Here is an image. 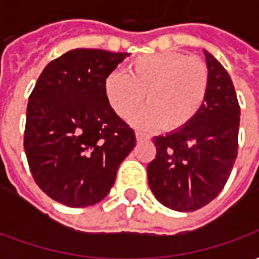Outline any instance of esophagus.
Masks as SVG:
<instances>
[{
	"instance_id": "obj_1",
	"label": "esophagus",
	"mask_w": 259,
	"mask_h": 259,
	"mask_svg": "<svg viewBox=\"0 0 259 259\" xmlns=\"http://www.w3.org/2000/svg\"><path fill=\"white\" fill-rule=\"evenodd\" d=\"M136 139H137V141H146L150 139V136L143 133V132H136Z\"/></svg>"
}]
</instances>
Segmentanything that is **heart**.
I'll return each instance as SVG.
<instances>
[{"label": "heart", "instance_id": "b5f03b06", "mask_svg": "<svg viewBox=\"0 0 259 259\" xmlns=\"http://www.w3.org/2000/svg\"><path fill=\"white\" fill-rule=\"evenodd\" d=\"M209 72L204 61L179 53L146 54L135 58L126 73L105 77L108 104L120 118L148 104L130 120L141 129L180 130L197 116L205 102Z\"/></svg>", "mask_w": 259, "mask_h": 259}]
</instances>
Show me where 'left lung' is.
Masks as SVG:
<instances>
[{
    "instance_id": "left-lung-1",
    "label": "left lung",
    "mask_w": 259,
    "mask_h": 259,
    "mask_svg": "<svg viewBox=\"0 0 259 259\" xmlns=\"http://www.w3.org/2000/svg\"><path fill=\"white\" fill-rule=\"evenodd\" d=\"M209 85L190 123L154 137L157 155L147 166L148 186L162 205L193 212L211 202L226 185L239 147L240 105L230 76L204 50Z\"/></svg>"
}]
</instances>
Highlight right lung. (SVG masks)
Segmentation results:
<instances>
[{"label":"right lung","mask_w":259,"mask_h":259,"mask_svg":"<svg viewBox=\"0 0 259 259\" xmlns=\"http://www.w3.org/2000/svg\"><path fill=\"white\" fill-rule=\"evenodd\" d=\"M127 53L76 48L44 68L29 97L25 151L37 186L72 208L104 200L135 130L108 104L104 81Z\"/></svg>","instance_id":"obj_1"}]
</instances>
